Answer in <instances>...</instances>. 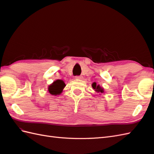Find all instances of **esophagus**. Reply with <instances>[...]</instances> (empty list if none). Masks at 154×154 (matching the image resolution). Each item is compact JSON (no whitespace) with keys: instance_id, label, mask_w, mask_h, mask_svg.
Here are the masks:
<instances>
[{"instance_id":"esophagus-1","label":"esophagus","mask_w":154,"mask_h":154,"mask_svg":"<svg viewBox=\"0 0 154 154\" xmlns=\"http://www.w3.org/2000/svg\"><path fill=\"white\" fill-rule=\"evenodd\" d=\"M76 79H77V80H82V79L83 78V76H76Z\"/></svg>"}]
</instances>
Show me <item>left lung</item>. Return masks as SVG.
I'll use <instances>...</instances> for the list:
<instances>
[{"label": "left lung", "instance_id": "obj_1", "mask_svg": "<svg viewBox=\"0 0 154 154\" xmlns=\"http://www.w3.org/2000/svg\"><path fill=\"white\" fill-rule=\"evenodd\" d=\"M92 88H94V89L95 90L96 92H97V93L98 92H101V93H103L104 92V90L103 88L101 87L100 86V85H96V82H94L92 84Z\"/></svg>", "mask_w": 154, "mask_h": 154}]
</instances>
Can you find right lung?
Instances as JSON below:
<instances>
[{"mask_svg": "<svg viewBox=\"0 0 154 154\" xmlns=\"http://www.w3.org/2000/svg\"><path fill=\"white\" fill-rule=\"evenodd\" d=\"M65 87H66V84L63 80H57L49 86L48 91L52 95H59L61 94Z\"/></svg>", "mask_w": 154, "mask_h": 154, "instance_id": "right-lung-1", "label": "right lung"}]
</instances>
